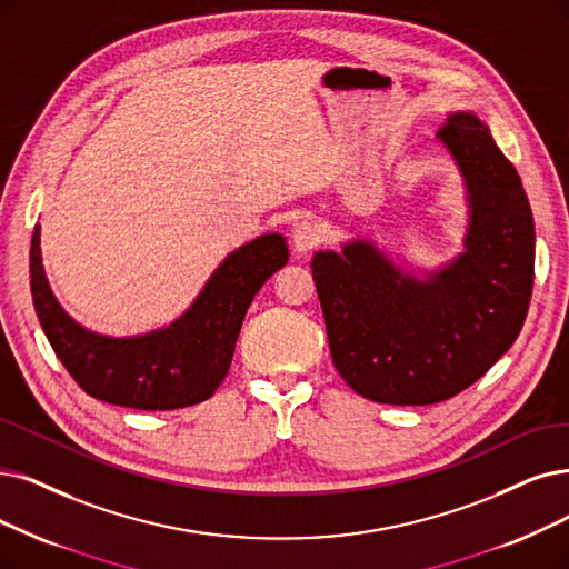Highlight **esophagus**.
<instances>
[{"instance_id":"obj_1","label":"esophagus","mask_w":569,"mask_h":569,"mask_svg":"<svg viewBox=\"0 0 569 569\" xmlns=\"http://www.w3.org/2000/svg\"><path fill=\"white\" fill-rule=\"evenodd\" d=\"M317 242H320V229H317L315 221L303 219V221H299L297 226H293L291 244H293V249H297L299 254H308L310 249L317 247Z\"/></svg>"}]
</instances>
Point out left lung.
<instances>
[{"mask_svg":"<svg viewBox=\"0 0 569 569\" xmlns=\"http://www.w3.org/2000/svg\"><path fill=\"white\" fill-rule=\"evenodd\" d=\"M437 138L467 187L456 261L418 280L355 240L310 263L333 367L378 403L427 406L467 390L511 348L530 308L535 221L516 168L476 113H448Z\"/></svg>","mask_w":569,"mask_h":569,"instance_id":"1","label":"left lung"}]
</instances>
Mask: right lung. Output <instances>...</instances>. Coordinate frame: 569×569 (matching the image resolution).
Segmentation results:
<instances>
[{"instance_id":"1","label":"right lung","mask_w":569,"mask_h":569,"mask_svg":"<svg viewBox=\"0 0 569 569\" xmlns=\"http://www.w3.org/2000/svg\"><path fill=\"white\" fill-rule=\"evenodd\" d=\"M39 223L30 247V289L39 325L79 388L100 401L174 411L206 401L231 369L244 312L287 259V240L268 233L242 244L212 272L193 306L170 327L132 338L86 331L56 301L41 266Z\"/></svg>"}]
</instances>
